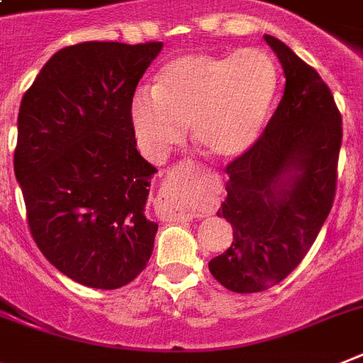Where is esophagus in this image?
Instances as JSON below:
<instances>
[{
    "label": "esophagus",
    "mask_w": 363,
    "mask_h": 363,
    "mask_svg": "<svg viewBox=\"0 0 363 363\" xmlns=\"http://www.w3.org/2000/svg\"><path fill=\"white\" fill-rule=\"evenodd\" d=\"M155 208H157V212H159L164 219H168V220L191 219L190 213L179 206L177 191H175V186H173V182H169V181L164 182L162 188H160L159 195H157V199H155Z\"/></svg>",
    "instance_id": "1"
}]
</instances>
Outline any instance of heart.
<instances>
[{"mask_svg":"<svg viewBox=\"0 0 363 363\" xmlns=\"http://www.w3.org/2000/svg\"><path fill=\"white\" fill-rule=\"evenodd\" d=\"M277 65L269 52H190L173 58L155 87H140L129 102L135 143L151 162H162L184 140L217 160L247 153L263 133L277 94Z\"/></svg>","mask_w":363,"mask_h":363,"instance_id":"b5f03b06","label":"heart"}]
</instances>
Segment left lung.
I'll use <instances>...</instances> for the list:
<instances>
[{"mask_svg":"<svg viewBox=\"0 0 363 363\" xmlns=\"http://www.w3.org/2000/svg\"><path fill=\"white\" fill-rule=\"evenodd\" d=\"M285 72V93L257 143L226 166L217 216L234 241L208 267L239 294L283 281L307 256L333 208L342 115L327 84L277 38L264 34Z\"/></svg>","mask_w":363,"mask_h":363,"instance_id":"left-lung-1","label":"left lung"}]
</instances>
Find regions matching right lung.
<instances>
[{
    "label": "right lung",
    "mask_w": 363,
    "mask_h": 363,
    "mask_svg": "<svg viewBox=\"0 0 363 363\" xmlns=\"http://www.w3.org/2000/svg\"><path fill=\"white\" fill-rule=\"evenodd\" d=\"M162 42L64 47L23 94L14 151L29 228L52 267L91 289L146 269L159 225L146 219L155 166L137 151L129 102Z\"/></svg>",
    "instance_id": "obj_1"
}]
</instances>
